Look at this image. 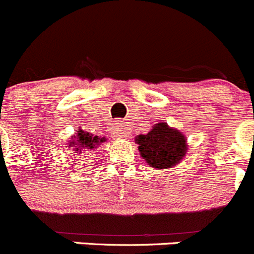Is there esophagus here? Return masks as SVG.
Wrapping results in <instances>:
<instances>
[{
    "label": "esophagus",
    "mask_w": 254,
    "mask_h": 254,
    "mask_svg": "<svg viewBox=\"0 0 254 254\" xmlns=\"http://www.w3.org/2000/svg\"><path fill=\"white\" fill-rule=\"evenodd\" d=\"M128 134H129V130H128L127 127L124 126V125H117L116 128H115V132H114L115 137L126 138L128 137Z\"/></svg>",
    "instance_id": "esophagus-1"
}]
</instances>
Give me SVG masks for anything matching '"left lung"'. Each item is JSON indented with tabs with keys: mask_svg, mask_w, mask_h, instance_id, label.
<instances>
[{
	"mask_svg": "<svg viewBox=\"0 0 254 254\" xmlns=\"http://www.w3.org/2000/svg\"><path fill=\"white\" fill-rule=\"evenodd\" d=\"M138 150L149 167L169 169L184 159L188 153V139L182 130L159 122L145 134L134 138Z\"/></svg>",
	"mask_w": 254,
	"mask_h": 254,
	"instance_id": "left-lung-1",
	"label": "left lung"
}]
</instances>
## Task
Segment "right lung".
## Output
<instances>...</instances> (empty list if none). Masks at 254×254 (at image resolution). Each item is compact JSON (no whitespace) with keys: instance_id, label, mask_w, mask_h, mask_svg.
Returning <instances> with one entry per match:
<instances>
[{"instance_id":"right-lung-1","label":"right lung","mask_w":254,"mask_h":254,"mask_svg":"<svg viewBox=\"0 0 254 254\" xmlns=\"http://www.w3.org/2000/svg\"><path fill=\"white\" fill-rule=\"evenodd\" d=\"M104 142H106L105 137L94 135L92 133L79 128L77 132L74 135H71V139L67 142V147H69V149H71L72 153L81 154L82 152H86V150L96 149Z\"/></svg>"}]
</instances>
